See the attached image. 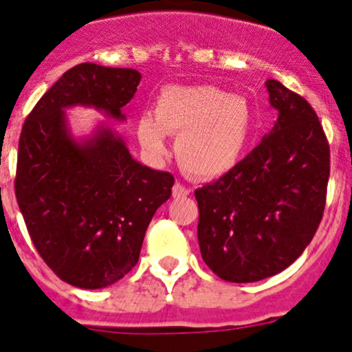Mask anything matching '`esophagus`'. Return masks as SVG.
<instances>
[{
  "label": "esophagus",
  "instance_id": "34e87169",
  "mask_svg": "<svg viewBox=\"0 0 352 352\" xmlns=\"http://www.w3.org/2000/svg\"><path fill=\"white\" fill-rule=\"evenodd\" d=\"M189 187H186L184 186V184H180V182H177L175 186H173V189H172V194H173V197H177V199H179V197H186V196H189Z\"/></svg>",
  "mask_w": 352,
  "mask_h": 352
}]
</instances>
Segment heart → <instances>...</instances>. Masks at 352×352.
Returning <instances> with one entry per match:
<instances>
[{"label":"heart","mask_w":352,"mask_h":352,"mask_svg":"<svg viewBox=\"0 0 352 352\" xmlns=\"http://www.w3.org/2000/svg\"><path fill=\"white\" fill-rule=\"evenodd\" d=\"M252 132L249 101L214 85H166L155 98L153 115H141L135 125L139 142L155 158L166 153V134H177V160L203 179L230 172L244 156Z\"/></svg>","instance_id":"obj_1"}]
</instances>
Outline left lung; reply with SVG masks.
Masks as SVG:
<instances>
[{
    "label": "left lung",
    "instance_id": "obj_1",
    "mask_svg": "<svg viewBox=\"0 0 352 352\" xmlns=\"http://www.w3.org/2000/svg\"><path fill=\"white\" fill-rule=\"evenodd\" d=\"M278 111L270 134L214 182L196 189L197 241L213 274L248 284L274 277L311 242L327 199L330 148L311 104L268 78Z\"/></svg>",
    "mask_w": 352,
    "mask_h": 352
}]
</instances>
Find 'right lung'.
Returning a JSON list of instances; mask_svg holds the SVG:
<instances>
[{"label": "right lung", "instance_id": "1", "mask_svg": "<svg viewBox=\"0 0 352 352\" xmlns=\"http://www.w3.org/2000/svg\"><path fill=\"white\" fill-rule=\"evenodd\" d=\"M141 74L80 63L65 72L25 118L19 141L15 196L47 267L67 284L103 289L139 259L153 214L172 196L173 175L132 158L124 139L101 122L84 139L65 110L94 108L125 120Z\"/></svg>", "mask_w": 352, "mask_h": 352}]
</instances>
